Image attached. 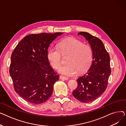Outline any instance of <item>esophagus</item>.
I'll use <instances>...</instances> for the list:
<instances>
[{
	"mask_svg": "<svg viewBox=\"0 0 126 126\" xmlns=\"http://www.w3.org/2000/svg\"><path fill=\"white\" fill-rule=\"evenodd\" d=\"M60 79H61V80H68V78L66 77L63 76H60Z\"/></svg>",
	"mask_w": 126,
	"mask_h": 126,
	"instance_id": "1",
	"label": "esophagus"
}]
</instances>
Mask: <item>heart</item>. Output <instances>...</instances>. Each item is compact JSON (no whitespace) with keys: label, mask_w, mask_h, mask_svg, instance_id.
Returning a JSON list of instances; mask_svg holds the SVG:
<instances>
[{"label":"heart","mask_w":126,"mask_h":126,"mask_svg":"<svg viewBox=\"0 0 126 126\" xmlns=\"http://www.w3.org/2000/svg\"><path fill=\"white\" fill-rule=\"evenodd\" d=\"M61 55L68 56L66 59V64L62 66L59 71L67 76L74 75L76 71L80 74L86 70L90 66L94 57L90 45L72 37L62 40L58 43L57 47L51 46L48 49L47 56L52 68L58 69L60 67Z\"/></svg>","instance_id":"b5f03b06"}]
</instances>
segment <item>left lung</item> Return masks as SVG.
<instances>
[{"mask_svg": "<svg viewBox=\"0 0 126 126\" xmlns=\"http://www.w3.org/2000/svg\"><path fill=\"white\" fill-rule=\"evenodd\" d=\"M93 50V60L86 73L77 79L78 87L72 94L78 100L89 103L101 96L106 89L111 70L110 56L100 39L87 32H81Z\"/></svg>", "mask_w": 126, "mask_h": 126, "instance_id": "8db88e82", "label": "left lung"}]
</instances>
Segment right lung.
<instances>
[{
    "instance_id": "right-lung-1",
    "label": "right lung",
    "mask_w": 126,
    "mask_h": 126,
    "mask_svg": "<svg viewBox=\"0 0 126 126\" xmlns=\"http://www.w3.org/2000/svg\"><path fill=\"white\" fill-rule=\"evenodd\" d=\"M62 32L40 33L25 36L11 55L9 72L15 91L27 102L40 104L50 97L59 75L49 64L47 49Z\"/></svg>"
}]
</instances>
